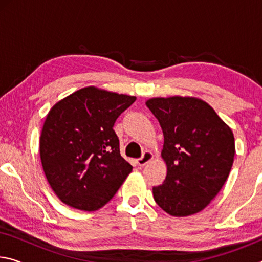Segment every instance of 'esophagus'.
Returning <instances> with one entry per match:
<instances>
[{
    "instance_id": "34e87169",
    "label": "esophagus",
    "mask_w": 262,
    "mask_h": 262,
    "mask_svg": "<svg viewBox=\"0 0 262 262\" xmlns=\"http://www.w3.org/2000/svg\"><path fill=\"white\" fill-rule=\"evenodd\" d=\"M152 157H154V155L150 152V151H144V154L142 155V157L141 158H139L136 161V163H137V165L139 166H144V165H147V164L151 161L152 159Z\"/></svg>"
}]
</instances>
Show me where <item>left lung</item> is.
<instances>
[{
  "label": "left lung",
  "mask_w": 262,
  "mask_h": 262,
  "mask_svg": "<svg viewBox=\"0 0 262 262\" xmlns=\"http://www.w3.org/2000/svg\"><path fill=\"white\" fill-rule=\"evenodd\" d=\"M147 106L164 134L162 157L167 174L154 186V199L172 216L196 214L227 181L234 157L232 130L201 99L152 98Z\"/></svg>",
  "instance_id": "8db88e82"
}]
</instances>
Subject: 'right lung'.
<instances>
[{
  "label": "right lung",
  "mask_w": 262,
  "mask_h": 262,
  "mask_svg": "<svg viewBox=\"0 0 262 262\" xmlns=\"http://www.w3.org/2000/svg\"><path fill=\"white\" fill-rule=\"evenodd\" d=\"M136 100L89 86L53 106L40 136L43 172L60 200L79 210L105 206L133 166L121 157L113 126Z\"/></svg>",
  "instance_id": "obj_1"
}]
</instances>
